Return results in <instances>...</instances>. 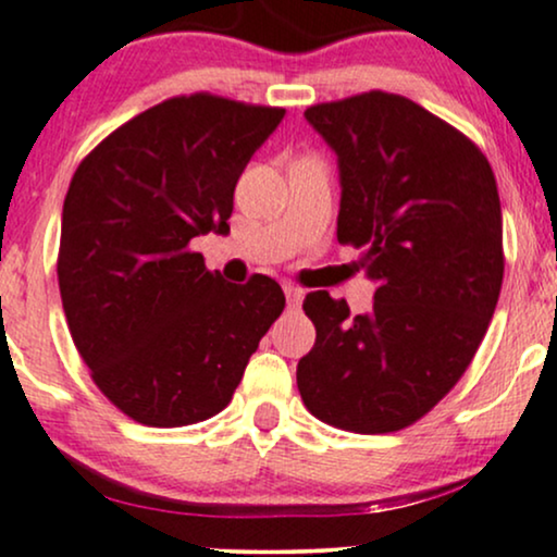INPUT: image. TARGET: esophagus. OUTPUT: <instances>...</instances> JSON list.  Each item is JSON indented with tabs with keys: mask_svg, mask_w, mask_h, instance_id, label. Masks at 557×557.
I'll return each mask as SVG.
<instances>
[{
	"mask_svg": "<svg viewBox=\"0 0 557 557\" xmlns=\"http://www.w3.org/2000/svg\"><path fill=\"white\" fill-rule=\"evenodd\" d=\"M283 290H285L287 306H298L300 300H304V290H300V287H296L293 283H285V285H283Z\"/></svg>",
	"mask_w": 557,
	"mask_h": 557,
	"instance_id": "1",
	"label": "esophagus"
}]
</instances>
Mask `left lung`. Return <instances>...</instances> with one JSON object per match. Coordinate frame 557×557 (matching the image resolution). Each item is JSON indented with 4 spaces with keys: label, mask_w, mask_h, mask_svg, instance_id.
<instances>
[{
    "label": "left lung",
    "mask_w": 557,
    "mask_h": 557,
    "mask_svg": "<svg viewBox=\"0 0 557 557\" xmlns=\"http://www.w3.org/2000/svg\"><path fill=\"white\" fill-rule=\"evenodd\" d=\"M341 170L337 240L361 248L374 306L350 314L309 293L317 343L298 389L319 421L398 432L432 411L474 359L503 285V214L487 157L398 94L369 91L304 112Z\"/></svg>",
    "instance_id": "left-lung-1"
}]
</instances>
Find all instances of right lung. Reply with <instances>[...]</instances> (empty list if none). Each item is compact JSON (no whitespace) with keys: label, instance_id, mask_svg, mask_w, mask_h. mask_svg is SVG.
<instances>
[{"label":"right lung","instance_id":"right-lung-1","mask_svg":"<svg viewBox=\"0 0 557 557\" xmlns=\"http://www.w3.org/2000/svg\"><path fill=\"white\" fill-rule=\"evenodd\" d=\"M283 117L280 107L175 96L110 133L70 181L62 309L96 387L138 424L220 413L283 314L272 277L225 283L190 248L230 233L235 183Z\"/></svg>","mask_w":557,"mask_h":557}]
</instances>
